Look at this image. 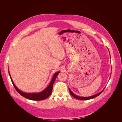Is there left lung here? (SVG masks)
<instances>
[{
	"label": "left lung",
	"instance_id": "8db88e82",
	"mask_svg": "<svg viewBox=\"0 0 122 122\" xmlns=\"http://www.w3.org/2000/svg\"><path fill=\"white\" fill-rule=\"evenodd\" d=\"M108 51H109V50H108ZM111 74H112V73H111ZM104 88L103 90H102L100 92H99V93L96 94H95V95H93V96H89V97H80V96H77V95H76L74 94L73 92H72V91L70 89V88H69V92H70V94H71L73 97H74V98H75L76 99H77L81 100H90V99H91L92 98H95V97L98 96L99 95H100L102 93V92L103 91V90H104Z\"/></svg>",
	"mask_w": 122,
	"mask_h": 122
}]
</instances>
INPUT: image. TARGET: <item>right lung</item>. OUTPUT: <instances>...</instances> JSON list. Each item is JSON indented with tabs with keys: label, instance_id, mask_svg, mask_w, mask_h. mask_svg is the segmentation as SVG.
Returning a JSON list of instances; mask_svg holds the SVG:
<instances>
[{
	"label": "right lung",
	"instance_id": "add662e5",
	"mask_svg": "<svg viewBox=\"0 0 122 122\" xmlns=\"http://www.w3.org/2000/svg\"><path fill=\"white\" fill-rule=\"evenodd\" d=\"M60 73V72L58 71V72H56V73H55L54 74L49 85L43 91L39 92V93H25V92H22L16 86V85L15 84V83L13 82L12 77H11V76L10 75V73L9 71V74L10 76L11 81H12L14 87L15 88V89L18 92V93L26 98L32 100H35V101L43 100L47 98L49 96L51 95V93H52L53 85L54 82V81L55 79H56L57 76L58 75V74Z\"/></svg>",
	"mask_w": 122,
	"mask_h": 122
}]
</instances>
